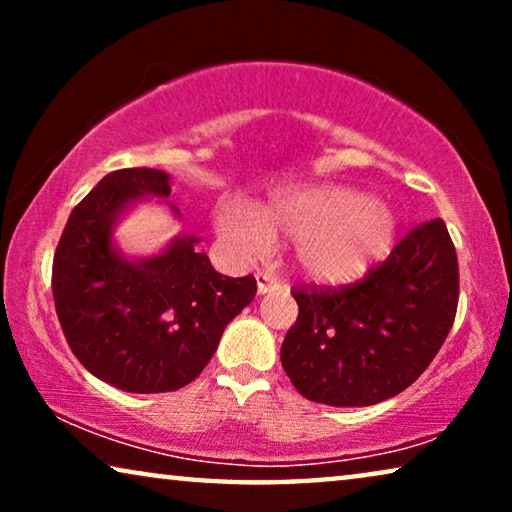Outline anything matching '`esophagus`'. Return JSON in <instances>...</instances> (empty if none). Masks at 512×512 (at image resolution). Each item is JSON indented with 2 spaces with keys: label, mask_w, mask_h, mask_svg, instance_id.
<instances>
[{
  "label": "esophagus",
  "mask_w": 512,
  "mask_h": 512,
  "mask_svg": "<svg viewBox=\"0 0 512 512\" xmlns=\"http://www.w3.org/2000/svg\"><path fill=\"white\" fill-rule=\"evenodd\" d=\"M256 282H258V293H270V291H277L279 286V279L275 275H270V272H256Z\"/></svg>",
  "instance_id": "1"
}]
</instances>
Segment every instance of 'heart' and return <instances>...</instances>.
Listing matches in <instances>:
<instances>
[{"mask_svg":"<svg viewBox=\"0 0 512 512\" xmlns=\"http://www.w3.org/2000/svg\"><path fill=\"white\" fill-rule=\"evenodd\" d=\"M219 228L247 254L263 251L270 237H289L305 275L347 282L387 254L396 219L387 202L349 186L319 184L284 195L261 216L226 202L219 209Z\"/></svg>","mask_w":512,"mask_h":512,"instance_id":"heart-1","label":"heart"}]
</instances>
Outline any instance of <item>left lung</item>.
<instances>
[{
  "mask_svg": "<svg viewBox=\"0 0 512 512\" xmlns=\"http://www.w3.org/2000/svg\"><path fill=\"white\" fill-rule=\"evenodd\" d=\"M296 324L282 366L300 396L333 408L375 405L436 359L459 303V263L443 219L419 223L387 261L345 286H293Z\"/></svg>",
  "mask_w": 512,
  "mask_h": 512,
  "instance_id": "left-lung-1",
  "label": "left lung"
}]
</instances>
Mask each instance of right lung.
I'll list each match as a JSON object with an SVG mask.
<instances>
[{
  "instance_id": "add662e5",
  "label": "right lung",
  "mask_w": 512,
  "mask_h": 512,
  "mask_svg": "<svg viewBox=\"0 0 512 512\" xmlns=\"http://www.w3.org/2000/svg\"><path fill=\"white\" fill-rule=\"evenodd\" d=\"M170 177L151 167L109 172L69 214L53 256V300L83 368L130 394L191 384L221 333L256 296V279L223 277L198 237L128 261L111 244L118 214L142 195L167 198Z\"/></svg>"
}]
</instances>
